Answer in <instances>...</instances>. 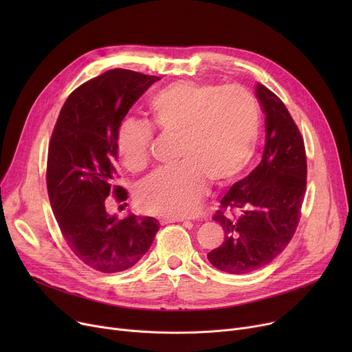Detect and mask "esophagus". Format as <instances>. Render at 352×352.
Here are the masks:
<instances>
[{
    "mask_svg": "<svg viewBox=\"0 0 352 352\" xmlns=\"http://www.w3.org/2000/svg\"><path fill=\"white\" fill-rule=\"evenodd\" d=\"M160 221L162 224L166 223H182V221H186V218H160Z\"/></svg>",
    "mask_w": 352,
    "mask_h": 352,
    "instance_id": "obj_1",
    "label": "esophagus"
}]
</instances>
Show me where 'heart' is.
<instances>
[{
	"label": "heart",
	"mask_w": 352,
	"mask_h": 352,
	"mask_svg": "<svg viewBox=\"0 0 352 352\" xmlns=\"http://www.w3.org/2000/svg\"><path fill=\"white\" fill-rule=\"evenodd\" d=\"M148 114L160 133L179 137L174 170L144 179L135 194L148 214L182 218L197 212L207 181L224 186L241 174L254 157L260 135V107L243 87L178 81L158 91ZM153 129L124 120L117 131V153L129 171L150 162Z\"/></svg>",
	"instance_id": "b5f03b06"
}]
</instances>
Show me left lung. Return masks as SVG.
Instances as JSON below:
<instances>
[{
    "label": "left lung",
    "instance_id": "1",
    "mask_svg": "<svg viewBox=\"0 0 352 352\" xmlns=\"http://www.w3.org/2000/svg\"><path fill=\"white\" fill-rule=\"evenodd\" d=\"M265 114V148L261 162L221 199L212 219L224 230V243L208 252L219 271L248 274L280 255L298 227L307 187L304 140L284 102L256 84Z\"/></svg>",
    "mask_w": 352,
    "mask_h": 352
}]
</instances>
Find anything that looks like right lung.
Returning <instances> with one entry per match:
<instances>
[{"mask_svg":"<svg viewBox=\"0 0 352 352\" xmlns=\"http://www.w3.org/2000/svg\"><path fill=\"white\" fill-rule=\"evenodd\" d=\"M158 77L109 69L71 92L48 146L47 190L68 247L88 267L113 274L135 265L160 230L153 217L118 219L107 212L109 194L118 202L126 191L117 184V131L133 104Z\"/></svg>","mask_w":352,"mask_h":352,"instance_id":"add662e5","label":"right lung"}]
</instances>
